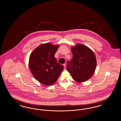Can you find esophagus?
<instances>
[{"label": "esophagus", "instance_id": "esophagus-1", "mask_svg": "<svg viewBox=\"0 0 121 121\" xmlns=\"http://www.w3.org/2000/svg\"><path fill=\"white\" fill-rule=\"evenodd\" d=\"M63 66L64 67V70H65V69H66V64L64 63V64H63Z\"/></svg>", "mask_w": 121, "mask_h": 121}]
</instances>
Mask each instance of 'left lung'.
<instances>
[{
  "instance_id": "1",
  "label": "left lung",
  "mask_w": 121,
  "mask_h": 121,
  "mask_svg": "<svg viewBox=\"0 0 121 121\" xmlns=\"http://www.w3.org/2000/svg\"><path fill=\"white\" fill-rule=\"evenodd\" d=\"M73 58L68 62L67 70L74 81L85 82L92 77L96 67L95 55L88 47L78 43L71 48Z\"/></svg>"
}]
</instances>
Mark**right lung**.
Instances as JSON below:
<instances>
[{"label": "right lung", "instance_id": "obj_1", "mask_svg": "<svg viewBox=\"0 0 121 121\" xmlns=\"http://www.w3.org/2000/svg\"><path fill=\"white\" fill-rule=\"evenodd\" d=\"M59 45L42 44L35 48L29 58L30 70L39 82L52 85L57 81L64 67L54 57Z\"/></svg>", "mask_w": 121, "mask_h": 121}]
</instances>
